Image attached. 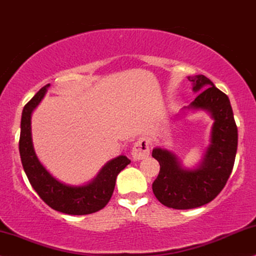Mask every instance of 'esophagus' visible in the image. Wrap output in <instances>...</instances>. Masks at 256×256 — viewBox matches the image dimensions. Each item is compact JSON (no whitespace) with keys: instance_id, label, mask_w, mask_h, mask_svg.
<instances>
[{"instance_id":"obj_1","label":"esophagus","mask_w":256,"mask_h":256,"mask_svg":"<svg viewBox=\"0 0 256 256\" xmlns=\"http://www.w3.org/2000/svg\"><path fill=\"white\" fill-rule=\"evenodd\" d=\"M150 156V141L147 138H140L134 144L133 150H132V156L136 160H142Z\"/></svg>"}]
</instances>
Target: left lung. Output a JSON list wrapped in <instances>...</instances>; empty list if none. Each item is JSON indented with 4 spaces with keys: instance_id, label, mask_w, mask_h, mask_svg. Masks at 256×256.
Wrapping results in <instances>:
<instances>
[{
    "instance_id": "left-lung-1",
    "label": "left lung",
    "mask_w": 256,
    "mask_h": 256,
    "mask_svg": "<svg viewBox=\"0 0 256 256\" xmlns=\"http://www.w3.org/2000/svg\"><path fill=\"white\" fill-rule=\"evenodd\" d=\"M194 92L200 91L186 109L206 110L214 118L210 146L197 168L186 170L170 150L156 147L152 156L160 172L152 188L156 200L172 209H194L210 203L223 190L234 167L238 127L228 96L203 74L188 77Z\"/></svg>"
}]
</instances>
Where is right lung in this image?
<instances>
[{"instance_id":"right-lung-1","label":"right lung","mask_w":256,"mask_h":256,"mask_svg":"<svg viewBox=\"0 0 256 256\" xmlns=\"http://www.w3.org/2000/svg\"><path fill=\"white\" fill-rule=\"evenodd\" d=\"M50 84L34 94L24 106L21 118V133L18 141L21 162L30 185L45 203L59 212L68 215H89L103 209L112 198L116 176L130 162L127 156H120L103 166L92 182L86 185L71 186L53 176L34 152L30 133V116L45 96Z\"/></svg>"}]
</instances>
